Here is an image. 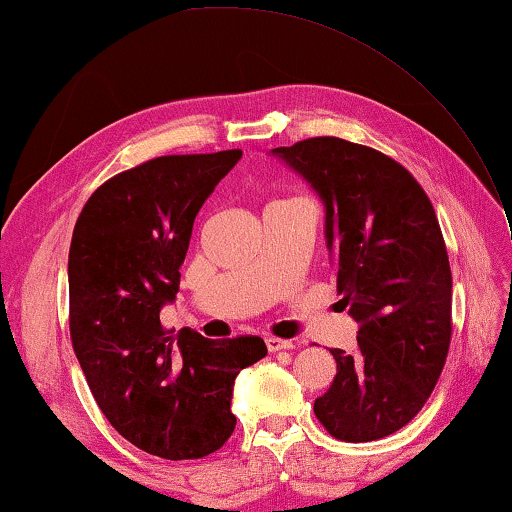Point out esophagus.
<instances>
[{
  "mask_svg": "<svg viewBox=\"0 0 512 512\" xmlns=\"http://www.w3.org/2000/svg\"><path fill=\"white\" fill-rule=\"evenodd\" d=\"M265 346L270 353H279V351H290L292 342H288V339H279V337H265Z\"/></svg>",
  "mask_w": 512,
  "mask_h": 512,
  "instance_id": "obj_1",
  "label": "esophagus"
}]
</instances>
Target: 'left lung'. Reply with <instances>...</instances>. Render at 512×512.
Returning <instances> with one entry per match:
<instances>
[{
	"label": "left lung",
	"mask_w": 512,
	"mask_h": 512,
	"mask_svg": "<svg viewBox=\"0 0 512 512\" xmlns=\"http://www.w3.org/2000/svg\"><path fill=\"white\" fill-rule=\"evenodd\" d=\"M272 152L324 202L339 303L360 324L353 353L330 348L337 375L315 414L339 441H378L423 409L450 351L452 272L434 206L369 146L315 137Z\"/></svg>",
	"instance_id": "left-lung-1"
}]
</instances>
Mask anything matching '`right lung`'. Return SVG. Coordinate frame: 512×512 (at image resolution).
Here are the masks:
<instances>
[{"mask_svg":"<svg viewBox=\"0 0 512 512\" xmlns=\"http://www.w3.org/2000/svg\"><path fill=\"white\" fill-rule=\"evenodd\" d=\"M242 150L166 155L114 175L80 211L69 247V333L110 425L168 461L220 450L236 427V375L267 355L261 337L213 342L166 330L193 222Z\"/></svg>","mask_w":512,"mask_h":512,"instance_id":"obj_1","label":"right lung"}]
</instances>
